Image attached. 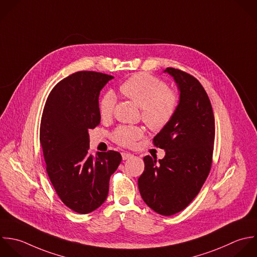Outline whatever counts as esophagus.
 <instances>
[{
	"label": "esophagus",
	"mask_w": 257,
	"mask_h": 257,
	"mask_svg": "<svg viewBox=\"0 0 257 257\" xmlns=\"http://www.w3.org/2000/svg\"><path fill=\"white\" fill-rule=\"evenodd\" d=\"M121 155H122V159L123 160H127V159L133 157V155L131 153H128V152H122Z\"/></svg>",
	"instance_id": "34e87169"
}]
</instances>
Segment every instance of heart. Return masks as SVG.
Listing matches in <instances>:
<instances>
[{
  "label": "heart",
  "mask_w": 257,
  "mask_h": 257,
  "mask_svg": "<svg viewBox=\"0 0 257 257\" xmlns=\"http://www.w3.org/2000/svg\"><path fill=\"white\" fill-rule=\"evenodd\" d=\"M122 95L135 102L142 111V119L152 130H161L172 120L178 107V95L167 89L165 82L145 73L128 78L119 88ZM116 97L105 93L99 102V112L103 119L109 118L115 106ZM143 136L139 127L120 126L113 133V139L120 145L131 146Z\"/></svg>",
  "instance_id": "heart-1"
}]
</instances>
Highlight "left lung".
Listing matches in <instances>:
<instances>
[{
    "instance_id": "obj_1",
    "label": "left lung",
    "mask_w": 257,
    "mask_h": 257,
    "mask_svg": "<svg viewBox=\"0 0 257 257\" xmlns=\"http://www.w3.org/2000/svg\"><path fill=\"white\" fill-rule=\"evenodd\" d=\"M170 75L179 92L172 120L154 137L165 151L163 159L145 156V169L138 179L144 202L155 212L170 216L183 210L198 194L212 161L215 137L210 100L197 79L174 68Z\"/></svg>"
}]
</instances>
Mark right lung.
I'll return each mask as SVG.
<instances>
[{
  "label": "right lung",
  "instance_id": "obj_1",
  "mask_svg": "<svg viewBox=\"0 0 257 257\" xmlns=\"http://www.w3.org/2000/svg\"><path fill=\"white\" fill-rule=\"evenodd\" d=\"M113 78L90 71L70 75L54 87L42 116L40 142L48 176L63 203L80 214L104 203L122 160L112 150L89 153V130L101 120L100 91Z\"/></svg>",
  "mask_w": 257,
  "mask_h": 257
}]
</instances>
